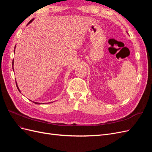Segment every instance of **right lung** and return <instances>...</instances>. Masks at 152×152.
<instances>
[{
    "instance_id": "1",
    "label": "right lung",
    "mask_w": 152,
    "mask_h": 152,
    "mask_svg": "<svg viewBox=\"0 0 152 152\" xmlns=\"http://www.w3.org/2000/svg\"><path fill=\"white\" fill-rule=\"evenodd\" d=\"M34 19H32L31 20H30L29 22H28V24H27V25H29L30 23H31L32 22V21H33ZM15 48H16V45H15ZM15 50H14V53H15ZM13 65H14V60L12 61V69H13V70H14V68H13ZM16 86H17V88H18V91H19L20 92V89H19V87H18V85H17V82H16ZM20 93H21V92H20ZM31 102H32V101H31ZM33 102V103H35V104H44V103H37V102ZM49 103H50V102H49ZM53 103V102H52Z\"/></svg>"
}]
</instances>
